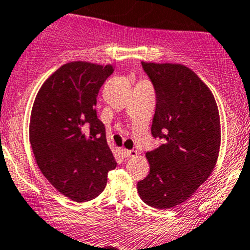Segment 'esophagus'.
<instances>
[{
    "instance_id": "obj_1",
    "label": "esophagus",
    "mask_w": 250,
    "mask_h": 250,
    "mask_svg": "<svg viewBox=\"0 0 250 250\" xmlns=\"http://www.w3.org/2000/svg\"><path fill=\"white\" fill-rule=\"evenodd\" d=\"M122 155L125 157H134L137 156L138 152L135 150H128V149H122Z\"/></svg>"
}]
</instances>
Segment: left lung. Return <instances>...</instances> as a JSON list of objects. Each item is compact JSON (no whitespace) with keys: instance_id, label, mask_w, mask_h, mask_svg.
<instances>
[{"instance_id":"obj_1","label":"left lung","mask_w":250,"mask_h":250,"mask_svg":"<svg viewBox=\"0 0 250 250\" xmlns=\"http://www.w3.org/2000/svg\"><path fill=\"white\" fill-rule=\"evenodd\" d=\"M156 94L151 134L164 144L146 152L150 172L137 188L155 209L189 199L209 178L221 144L220 115L207 84L178 63L142 62Z\"/></svg>"}]
</instances>
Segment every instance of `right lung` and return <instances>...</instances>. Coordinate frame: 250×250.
Returning <instances> with one entry per match:
<instances>
[{"mask_svg": "<svg viewBox=\"0 0 250 250\" xmlns=\"http://www.w3.org/2000/svg\"><path fill=\"white\" fill-rule=\"evenodd\" d=\"M111 64L74 61L51 74L34 101L29 139L36 164L56 189L74 202L98 197L116 161L96 116V98Z\"/></svg>", "mask_w": 250, "mask_h": 250, "instance_id": "add662e5", "label": "right lung"}]
</instances>
